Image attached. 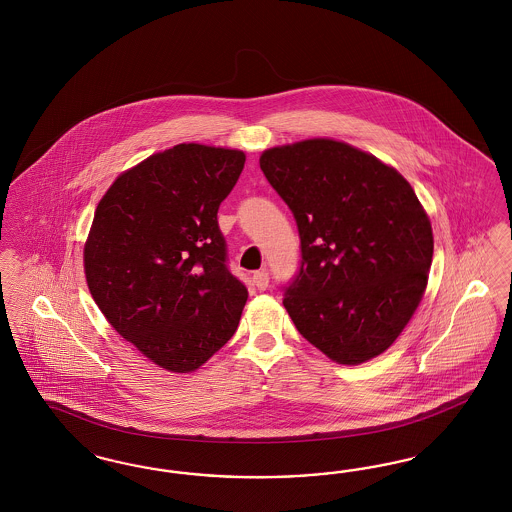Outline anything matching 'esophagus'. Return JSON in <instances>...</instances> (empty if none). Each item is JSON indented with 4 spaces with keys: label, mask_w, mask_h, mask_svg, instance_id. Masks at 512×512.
<instances>
[{
    "label": "esophagus",
    "mask_w": 512,
    "mask_h": 512,
    "mask_svg": "<svg viewBox=\"0 0 512 512\" xmlns=\"http://www.w3.org/2000/svg\"><path fill=\"white\" fill-rule=\"evenodd\" d=\"M253 286L257 287V289H266L268 287V272L266 270L253 272Z\"/></svg>",
    "instance_id": "1"
}]
</instances>
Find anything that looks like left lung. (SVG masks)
Instances as JSON below:
<instances>
[{"mask_svg": "<svg viewBox=\"0 0 512 512\" xmlns=\"http://www.w3.org/2000/svg\"><path fill=\"white\" fill-rule=\"evenodd\" d=\"M261 169L291 209L301 266L284 287L297 331L339 364H362L396 341L421 303L432 228L408 181L331 139L268 148Z\"/></svg>", "mask_w": 512, "mask_h": 512, "instance_id": "left-lung-1", "label": "left lung"}]
</instances>
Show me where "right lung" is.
I'll return each instance as SVG.
<instances>
[{
  "instance_id": "obj_1",
  "label": "right lung",
  "mask_w": 512,
  "mask_h": 512,
  "mask_svg": "<svg viewBox=\"0 0 512 512\" xmlns=\"http://www.w3.org/2000/svg\"><path fill=\"white\" fill-rule=\"evenodd\" d=\"M242 150L177 144L122 173L83 249L89 291L110 326L156 366L188 373L234 335L247 289L230 270L217 211Z\"/></svg>"
}]
</instances>
